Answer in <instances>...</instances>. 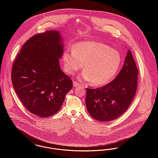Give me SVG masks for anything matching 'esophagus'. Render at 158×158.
Here are the masks:
<instances>
[{"mask_svg":"<svg viewBox=\"0 0 158 158\" xmlns=\"http://www.w3.org/2000/svg\"><path fill=\"white\" fill-rule=\"evenodd\" d=\"M81 85L79 83L76 82V81H74L73 82V86L74 87H77V86H80Z\"/></svg>","mask_w":158,"mask_h":158,"instance_id":"esophagus-1","label":"esophagus"}]
</instances>
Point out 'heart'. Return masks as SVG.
I'll use <instances>...</instances> for the list:
<instances>
[{"label":"heart","mask_w":158,"mask_h":158,"mask_svg":"<svg viewBox=\"0 0 158 158\" xmlns=\"http://www.w3.org/2000/svg\"><path fill=\"white\" fill-rule=\"evenodd\" d=\"M63 60L64 69L69 75L81 69L83 64L81 77L99 86L113 79L120 67L122 58L118 51L108 45L88 41L77 43L73 49L65 50Z\"/></svg>","instance_id":"obj_1"}]
</instances>
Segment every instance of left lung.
<instances>
[{"mask_svg": "<svg viewBox=\"0 0 158 158\" xmlns=\"http://www.w3.org/2000/svg\"><path fill=\"white\" fill-rule=\"evenodd\" d=\"M139 71L130 50L124 65L111 82L86 89V106L90 116L100 121L114 120L126 112L135 96Z\"/></svg>", "mask_w": 158, "mask_h": 158, "instance_id": "left-lung-1", "label": "left lung"}]
</instances>
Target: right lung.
I'll list each match as a JSON object with an SVG mask.
<instances>
[{"instance_id": "add662e5", "label": "right lung", "mask_w": 158, "mask_h": 158, "mask_svg": "<svg viewBox=\"0 0 158 158\" xmlns=\"http://www.w3.org/2000/svg\"><path fill=\"white\" fill-rule=\"evenodd\" d=\"M61 41L57 31L37 34L23 45L13 63L15 92L27 110L40 117L59 111L73 86L71 79L60 69Z\"/></svg>"}]
</instances>
